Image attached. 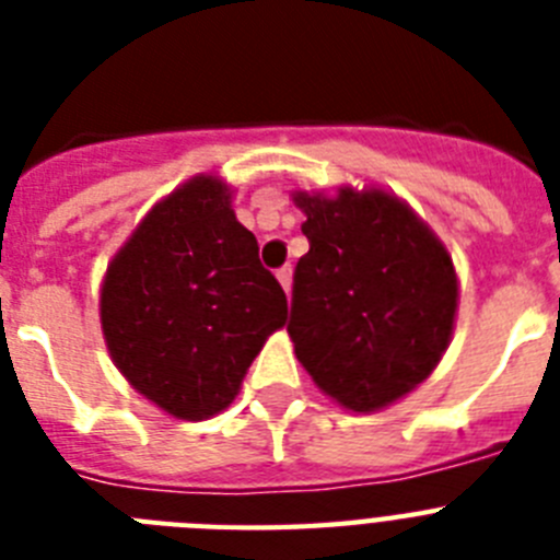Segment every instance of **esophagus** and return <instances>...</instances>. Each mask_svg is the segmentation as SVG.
<instances>
[{
  "instance_id": "34e87169",
  "label": "esophagus",
  "mask_w": 560,
  "mask_h": 560,
  "mask_svg": "<svg viewBox=\"0 0 560 560\" xmlns=\"http://www.w3.org/2000/svg\"><path fill=\"white\" fill-rule=\"evenodd\" d=\"M291 277H294V269H291V266H283V269H277V280L283 283L285 294H289V291H291Z\"/></svg>"
}]
</instances>
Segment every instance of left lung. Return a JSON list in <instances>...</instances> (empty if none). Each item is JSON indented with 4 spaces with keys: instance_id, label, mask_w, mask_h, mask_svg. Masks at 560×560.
I'll use <instances>...</instances> for the list:
<instances>
[{
    "instance_id": "1",
    "label": "left lung",
    "mask_w": 560,
    "mask_h": 560,
    "mask_svg": "<svg viewBox=\"0 0 560 560\" xmlns=\"http://www.w3.org/2000/svg\"><path fill=\"white\" fill-rule=\"evenodd\" d=\"M311 249L296 260L289 334L316 387L375 412L446 353L457 275L440 237L384 190L294 192Z\"/></svg>"
}]
</instances>
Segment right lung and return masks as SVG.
I'll list each match as a JSON object with an SVG mask.
<instances>
[{
	"label": "right lung",
	"mask_w": 560,
	"mask_h": 560,
	"mask_svg": "<svg viewBox=\"0 0 560 560\" xmlns=\"http://www.w3.org/2000/svg\"><path fill=\"white\" fill-rule=\"evenodd\" d=\"M285 291L235 219L230 187L196 176L148 212L106 269L101 325L114 364L167 415L205 420L235 400Z\"/></svg>",
	"instance_id": "add662e5"
}]
</instances>
